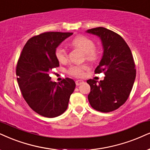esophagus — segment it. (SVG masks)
Listing matches in <instances>:
<instances>
[{
	"mask_svg": "<svg viewBox=\"0 0 150 150\" xmlns=\"http://www.w3.org/2000/svg\"><path fill=\"white\" fill-rule=\"evenodd\" d=\"M84 82V81L83 80H76V81H75V84H76L77 86H79V85L83 84Z\"/></svg>",
	"mask_w": 150,
	"mask_h": 150,
	"instance_id": "1",
	"label": "esophagus"
}]
</instances>
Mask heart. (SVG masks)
<instances>
[{"label":"heart","mask_w":150,"mask_h":150,"mask_svg":"<svg viewBox=\"0 0 150 150\" xmlns=\"http://www.w3.org/2000/svg\"><path fill=\"white\" fill-rule=\"evenodd\" d=\"M72 45L85 53V57L88 61H95L98 57V52L96 50V44L91 39L85 36H77L72 41ZM57 59L59 62H65L68 59V54L65 49L58 47L55 50ZM88 69L86 65L72 66L69 68V73L73 76L80 77L84 74V71Z\"/></svg>","instance_id":"b5f03b06"}]
</instances>
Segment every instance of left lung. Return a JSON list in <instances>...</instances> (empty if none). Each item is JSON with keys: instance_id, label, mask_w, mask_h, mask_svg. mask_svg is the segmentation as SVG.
I'll list each match as a JSON object with an SVG mask.
<instances>
[{"instance_id": "8db88e82", "label": "left lung", "mask_w": 150, "mask_h": 150, "mask_svg": "<svg viewBox=\"0 0 150 150\" xmlns=\"http://www.w3.org/2000/svg\"><path fill=\"white\" fill-rule=\"evenodd\" d=\"M86 33L101 39L103 56L95 73L105 75L104 80L86 81L91 86L89 103L100 112H111L122 106L132 91L136 73L133 55L125 41L111 30L98 27Z\"/></svg>"}]
</instances>
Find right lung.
Returning <instances> with one entry per match:
<instances>
[{"instance_id":"obj_1","label":"right lung","mask_w":150,"mask_h":150,"mask_svg":"<svg viewBox=\"0 0 150 150\" xmlns=\"http://www.w3.org/2000/svg\"><path fill=\"white\" fill-rule=\"evenodd\" d=\"M71 33L48 32L30 38L17 62V81L28 105L38 114L47 117L62 115L67 109L75 88L73 79L57 83L49 73L59 66L55 56L58 45Z\"/></svg>"}]
</instances>
